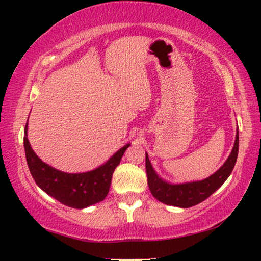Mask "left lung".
Listing matches in <instances>:
<instances>
[{
  "label": "left lung",
  "mask_w": 261,
  "mask_h": 261,
  "mask_svg": "<svg viewBox=\"0 0 261 261\" xmlns=\"http://www.w3.org/2000/svg\"><path fill=\"white\" fill-rule=\"evenodd\" d=\"M238 154V131L236 135V140L230 155L224 162V165L216 171L215 174L210 176L208 178L199 182H191L184 184H171L161 179L155 174L153 167L149 162L148 155L146 154V174L148 188L154 197L159 201L167 205H173L177 207L194 206L199 202L207 199L211 194H213L221 185L226 182L229 175L235 167Z\"/></svg>",
  "instance_id": "8db88e82"
}]
</instances>
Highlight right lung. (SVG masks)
<instances>
[{
  "label": "right lung",
  "mask_w": 261,
  "mask_h": 261,
  "mask_svg": "<svg viewBox=\"0 0 261 261\" xmlns=\"http://www.w3.org/2000/svg\"><path fill=\"white\" fill-rule=\"evenodd\" d=\"M25 155L30 173L39 188L63 205L72 208H85L102 201L109 192L113 173L120 165L130 144L116 152L103 166L88 173L68 174L48 166L37 156L28 139V124L24 131Z\"/></svg>",
  "instance_id": "right-lung-1"
}]
</instances>
